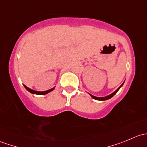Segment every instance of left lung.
Returning a JSON list of instances; mask_svg holds the SVG:
<instances>
[{"instance_id":"obj_1","label":"left lung","mask_w":147,"mask_h":147,"mask_svg":"<svg viewBox=\"0 0 147 147\" xmlns=\"http://www.w3.org/2000/svg\"><path fill=\"white\" fill-rule=\"evenodd\" d=\"M123 84H124V83H123ZM123 84H121V86H120V87H119V88L117 89V90H116V91L115 92H114L113 93H112V94H109V95H108V96H107V97H94V96H93V95H92V94H90V96H91L92 97L93 99H94V100H100V101H104V100H109V99H110V98H112V97H113L114 95H115V94H116L117 92H118V90H119L120 88H121V86L123 85Z\"/></svg>"}]
</instances>
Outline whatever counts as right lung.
<instances>
[{
  "mask_svg": "<svg viewBox=\"0 0 147 147\" xmlns=\"http://www.w3.org/2000/svg\"><path fill=\"white\" fill-rule=\"evenodd\" d=\"M24 87H25V88H26L28 92H30L32 93V94H40V95H43V94H47V93H49V92H50L53 91V90L55 89V87H54V88H52V89H50V90H47V91H45V92H37V91H35V90H31V89L28 88V87H26V85H24Z\"/></svg>",
  "mask_w": 147,
  "mask_h": 147,
  "instance_id": "right-lung-1",
  "label": "right lung"
}]
</instances>
